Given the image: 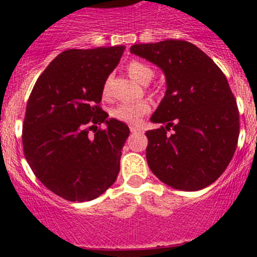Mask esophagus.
I'll use <instances>...</instances> for the list:
<instances>
[{"mask_svg": "<svg viewBox=\"0 0 257 257\" xmlns=\"http://www.w3.org/2000/svg\"><path fill=\"white\" fill-rule=\"evenodd\" d=\"M129 129H131V133H133V134H136V133H142V129L138 128V126L131 125V126H129Z\"/></svg>", "mask_w": 257, "mask_h": 257, "instance_id": "obj_1", "label": "esophagus"}]
</instances>
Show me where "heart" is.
Instances as JSON below:
<instances>
[{
  "label": "heart",
  "instance_id": "b5f03b06",
  "mask_svg": "<svg viewBox=\"0 0 257 257\" xmlns=\"http://www.w3.org/2000/svg\"><path fill=\"white\" fill-rule=\"evenodd\" d=\"M128 72L134 79L142 84H147L152 80L154 72L148 64L139 61H132L128 64ZM109 93V79H107L103 85V94L108 95ZM150 112V104L145 100L139 102H125L120 103L113 109V116L118 120L125 121L129 124H138L144 115Z\"/></svg>",
  "mask_w": 257,
  "mask_h": 257
}]
</instances>
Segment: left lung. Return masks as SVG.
Masks as SVG:
<instances>
[{
    "label": "left lung",
    "instance_id": "left-lung-1",
    "mask_svg": "<svg viewBox=\"0 0 257 257\" xmlns=\"http://www.w3.org/2000/svg\"><path fill=\"white\" fill-rule=\"evenodd\" d=\"M131 52L167 77V92L150 118L163 125L145 133L150 170L178 190L206 188L226 169L239 139V109L226 77L186 41L139 43Z\"/></svg>",
    "mask_w": 257,
    "mask_h": 257
}]
</instances>
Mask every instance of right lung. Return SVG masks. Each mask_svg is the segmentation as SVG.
Wrapping results in <instances>:
<instances>
[{
  "label": "right lung",
  "mask_w": 257,
  "mask_h": 257,
  "mask_svg": "<svg viewBox=\"0 0 257 257\" xmlns=\"http://www.w3.org/2000/svg\"><path fill=\"white\" fill-rule=\"evenodd\" d=\"M124 46L67 49L38 77L22 126L23 153L33 174L56 195L89 201L113 185L129 136L126 124L100 107L103 85ZM107 124L102 130L99 125Z\"/></svg>",
  "instance_id": "add662e5"
}]
</instances>
